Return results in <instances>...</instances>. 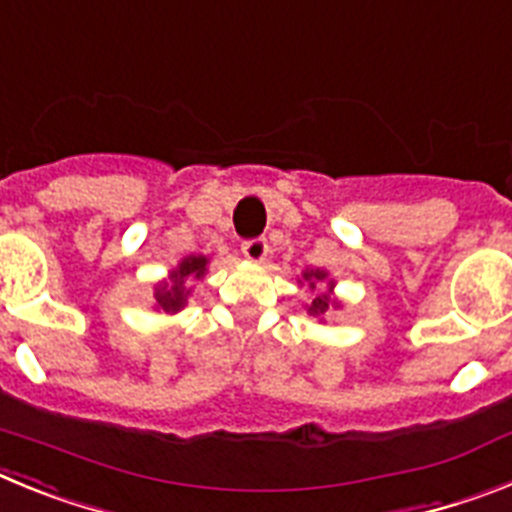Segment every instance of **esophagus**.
<instances>
[{"label": "esophagus", "instance_id": "34e87169", "mask_svg": "<svg viewBox=\"0 0 512 512\" xmlns=\"http://www.w3.org/2000/svg\"><path fill=\"white\" fill-rule=\"evenodd\" d=\"M241 251L251 264H261V261L266 259V253H269V243H266L264 238H253V241L243 243Z\"/></svg>", "mask_w": 512, "mask_h": 512}]
</instances>
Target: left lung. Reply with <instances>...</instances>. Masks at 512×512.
I'll return each mask as SVG.
<instances>
[{"label":"left lung","mask_w":512,"mask_h":512,"mask_svg":"<svg viewBox=\"0 0 512 512\" xmlns=\"http://www.w3.org/2000/svg\"><path fill=\"white\" fill-rule=\"evenodd\" d=\"M320 283L326 287L323 293L317 292ZM297 284H307V287H310V292H315V295H312V300L305 305L307 315H312V318L323 320L325 315H328L330 307H336L338 310V307L343 305V302L336 297V282L330 279V274L325 269H305L302 271V277L297 279Z\"/></svg>","instance_id":"1"}]
</instances>
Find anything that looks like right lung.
<instances>
[{
	"instance_id": "add662e5",
	"label": "right lung",
	"mask_w": 512,
	"mask_h": 512,
	"mask_svg": "<svg viewBox=\"0 0 512 512\" xmlns=\"http://www.w3.org/2000/svg\"><path fill=\"white\" fill-rule=\"evenodd\" d=\"M210 259L207 256H184L174 269L169 271V277L153 284V312H164V315H176L187 307L189 297H192V287L189 282H200L205 279Z\"/></svg>"
}]
</instances>
